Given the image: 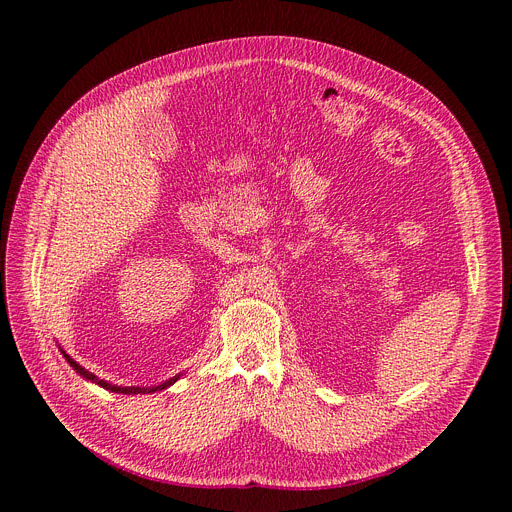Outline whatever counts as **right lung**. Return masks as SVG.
<instances>
[{
  "instance_id": "1",
  "label": "right lung",
  "mask_w": 512,
  "mask_h": 512,
  "mask_svg": "<svg viewBox=\"0 0 512 512\" xmlns=\"http://www.w3.org/2000/svg\"><path fill=\"white\" fill-rule=\"evenodd\" d=\"M64 353V351H62ZM64 357H66V361L76 369V373H80L83 375V378H87V380H91V382H95V384H99L101 388H105V390H112V392H118V394H143V392H155V390H164L166 386H170L172 382H176V380H172V382H166V384H161V386H157V388H134V386H126V388H122V386H112V384H107L105 380H99L97 375H93L91 371H87L85 367H80L74 359H70L66 353H64Z\"/></svg>"
}]
</instances>
